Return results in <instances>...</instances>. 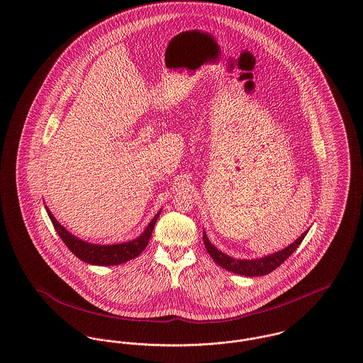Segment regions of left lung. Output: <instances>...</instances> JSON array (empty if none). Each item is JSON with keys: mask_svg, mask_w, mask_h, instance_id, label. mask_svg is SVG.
Wrapping results in <instances>:
<instances>
[{"mask_svg": "<svg viewBox=\"0 0 363 363\" xmlns=\"http://www.w3.org/2000/svg\"><path fill=\"white\" fill-rule=\"evenodd\" d=\"M306 235H307V232H304L294 244L284 248L282 251H278L273 255L264 256V257L255 259V260H244V259L240 260V259H235V257L222 254L208 241L206 233H203V240H204L206 250L213 257V262L218 263L222 269L232 272L235 274L245 276V277H259V276H266L279 267L281 263H284L289 256L296 251V248L301 244Z\"/></svg>", "mask_w": 363, "mask_h": 363, "instance_id": "obj_1", "label": "left lung"}]
</instances>
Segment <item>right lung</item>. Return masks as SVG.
Returning <instances> with one entry per match:
<instances>
[{
	"instance_id": "add662e5",
	"label": "right lung",
	"mask_w": 363,
	"mask_h": 363,
	"mask_svg": "<svg viewBox=\"0 0 363 363\" xmlns=\"http://www.w3.org/2000/svg\"><path fill=\"white\" fill-rule=\"evenodd\" d=\"M45 208H46V213L49 215L57 235H60L63 242L68 247V250L78 259L84 260L86 263H90V264H97V266L121 264V263H125L130 259H134L135 256L140 255L148 245L155 223L160 215V211L156 213L155 218L150 220L148 228L145 229V232L133 241L123 242V244H113V245H97V244H89L86 241L79 240L78 237L68 233V230H65V228H63L56 220V218L49 211V208L48 207H45Z\"/></svg>"
}]
</instances>
